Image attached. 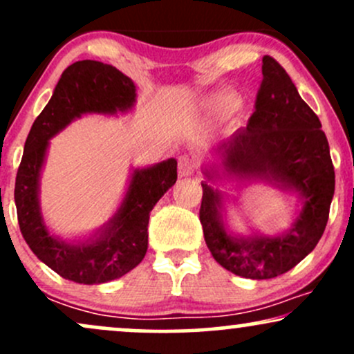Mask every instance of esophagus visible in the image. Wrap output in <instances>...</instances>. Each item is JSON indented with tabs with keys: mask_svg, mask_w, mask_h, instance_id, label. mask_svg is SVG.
Segmentation results:
<instances>
[{
	"mask_svg": "<svg viewBox=\"0 0 354 354\" xmlns=\"http://www.w3.org/2000/svg\"><path fill=\"white\" fill-rule=\"evenodd\" d=\"M196 169V160L191 156H181L178 160V171H180V176H191Z\"/></svg>",
	"mask_w": 354,
	"mask_h": 354,
	"instance_id": "obj_1",
	"label": "esophagus"
}]
</instances>
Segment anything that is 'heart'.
I'll return each instance as SVG.
<instances>
[{
	"instance_id": "b5f03b06",
	"label": "heart",
	"mask_w": 354,
	"mask_h": 354,
	"mask_svg": "<svg viewBox=\"0 0 354 354\" xmlns=\"http://www.w3.org/2000/svg\"><path fill=\"white\" fill-rule=\"evenodd\" d=\"M213 104L214 108L223 109V111H231L238 106V98L234 95H221L213 100Z\"/></svg>"
}]
</instances>
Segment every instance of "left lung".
<instances>
[{"label":"left lung","mask_w":354,"mask_h":354,"mask_svg":"<svg viewBox=\"0 0 354 354\" xmlns=\"http://www.w3.org/2000/svg\"><path fill=\"white\" fill-rule=\"evenodd\" d=\"M214 151L225 174L293 189L303 198V209L284 234L231 236L219 214L221 194L201 183L200 221L213 258L225 270L250 279H270L290 271L323 236L335 194V168L319 118L274 58H263V80L246 128H239ZM205 174L208 180L218 176Z\"/></svg>","instance_id":"8db88e82"}]
</instances>
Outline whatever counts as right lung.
Returning <instances> with one entry per match:
<instances>
[{
  "label": "right lung",
  "instance_id": "1",
  "mask_svg": "<svg viewBox=\"0 0 354 354\" xmlns=\"http://www.w3.org/2000/svg\"><path fill=\"white\" fill-rule=\"evenodd\" d=\"M136 86L111 64L76 61L63 71L51 100L36 118L24 143L15 185L19 230L31 251L70 281L100 284L121 278L141 263L148 250L149 213L176 183V160L135 169L124 200L111 221L78 245L59 241L44 226L39 211V171L48 141L86 113L115 115L135 104Z\"/></svg>",
  "mask_w": 354,
  "mask_h": 354
}]
</instances>
